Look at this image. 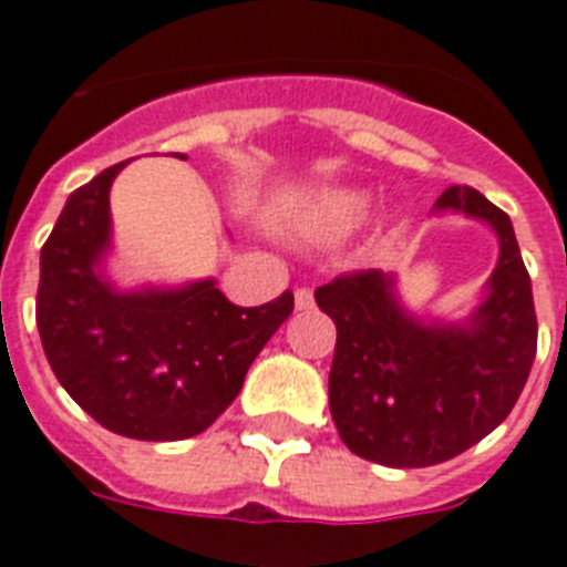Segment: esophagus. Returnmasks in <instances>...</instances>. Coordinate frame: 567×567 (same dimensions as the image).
Masks as SVG:
<instances>
[{"label": "esophagus", "instance_id": "esophagus-1", "mask_svg": "<svg viewBox=\"0 0 567 567\" xmlns=\"http://www.w3.org/2000/svg\"><path fill=\"white\" fill-rule=\"evenodd\" d=\"M293 302H297V311H308V308H313L311 288H297V291H293Z\"/></svg>", "mask_w": 567, "mask_h": 567}]
</instances>
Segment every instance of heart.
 <instances>
[{"instance_id": "obj_1", "label": "heart", "mask_w": 567, "mask_h": 567, "mask_svg": "<svg viewBox=\"0 0 567 567\" xmlns=\"http://www.w3.org/2000/svg\"><path fill=\"white\" fill-rule=\"evenodd\" d=\"M365 216V198L349 189H328L317 195L306 210V225L313 236H342L354 230Z\"/></svg>"}]
</instances>
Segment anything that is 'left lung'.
<instances>
[{"label":"left lung","mask_w":567,"mask_h":567,"mask_svg":"<svg viewBox=\"0 0 567 567\" xmlns=\"http://www.w3.org/2000/svg\"><path fill=\"white\" fill-rule=\"evenodd\" d=\"M437 207L484 218L502 241L473 326H421L380 270H349L313 293L337 326L328 374L337 432L383 467H432L478 444L511 415L536 357L534 291L507 213L473 187H450Z\"/></svg>","instance_id":"8db88e82"}]
</instances>
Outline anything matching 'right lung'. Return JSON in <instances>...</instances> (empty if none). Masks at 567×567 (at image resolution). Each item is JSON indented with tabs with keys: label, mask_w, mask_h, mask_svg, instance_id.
<instances>
[{
	"label": "right lung",
	"mask_w": 567,
	"mask_h": 567,
	"mask_svg": "<svg viewBox=\"0 0 567 567\" xmlns=\"http://www.w3.org/2000/svg\"><path fill=\"white\" fill-rule=\"evenodd\" d=\"M121 166L126 161L74 189L42 245L37 328L56 380L100 426L181 441L236 401L256 354L293 311V293L241 308L213 282L109 288L94 268L109 245V187Z\"/></svg>",
	"instance_id": "right-lung-1"
}]
</instances>
